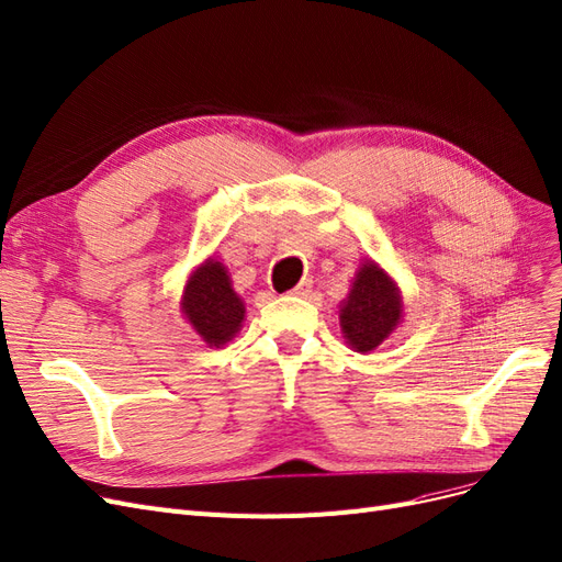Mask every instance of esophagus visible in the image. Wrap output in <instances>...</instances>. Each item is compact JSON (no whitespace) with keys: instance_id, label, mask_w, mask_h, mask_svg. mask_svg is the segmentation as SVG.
I'll return each mask as SVG.
<instances>
[{"instance_id":"esophagus-1","label":"esophagus","mask_w":562,"mask_h":562,"mask_svg":"<svg viewBox=\"0 0 562 562\" xmlns=\"http://www.w3.org/2000/svg\"><path fill=\"white\" fill-rule=\"evenodd\" d=\"M312 288H314V281H312V279H304L302 283H297V285L293 288V295H297V297H308V295H312Z\"/></svg>"}]
</instances>
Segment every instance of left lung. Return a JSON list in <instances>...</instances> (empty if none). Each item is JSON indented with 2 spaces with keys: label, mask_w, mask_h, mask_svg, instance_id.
I'll list each match as a JSON object with an SVG mask.
<instances>
[{
  "label": "left lung",
  "mask_w": 562,
  "mask_h": 562,
  "mask_svg": "<svg viewBox=\"0 0 562 562\" xmlns=\"http://www.w3.org/2000/svg\"><path fill=\"white\" fill-rule=\"evenodd\" d=\"M400 316L402 302L391 277L374 262L362 265L339 314L348 344L360 353L374 351L395 330Z\"/></svg>",
  "instance_id": "obj_1"
}]
</instances>
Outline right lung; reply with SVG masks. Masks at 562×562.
I'll return each instance as SVG.
<instances>
[{
  "label": "right lung",
  "instance_id": "right-lung-1",
  "mask_svg": "<svg viewBox=\"0 0 562 562\" xmlns=\"http://www.w3.org/2000/svg\"><path fill=\"white\" fill-rule=\"evenodd\" d=\"M183 314L211 346H221L235 337L244 321V304L232 290L221 262L206 260L192 272L183 295Z\"/></svg>",
  "mask_w": 562,
  "mask_h": 562
}]
</instances>
